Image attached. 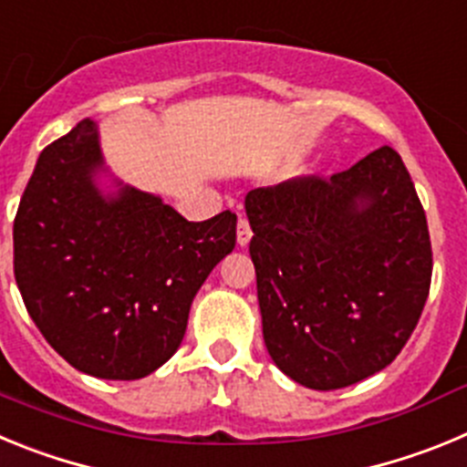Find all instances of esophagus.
<instances>
[{"mask_svg": "<svg viewBox=\"0 0 467 467\" xmlns=\"http://www.w3.org/2000/svg\"><path fill=\"white\" fill-rule=\"evenodd\" d=\"M251 228H249V221L246 218H239V223H237V244L239 246H246V244L251 242Z\"/></svg>", "mask_w": 467, "mask_h": 467, "instance_id": "obj_1", "label": "esophagus"}]
</instances>
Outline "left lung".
Masks as SVG:
<instances>
[{
    "mask_svg": "<svg viewBox=\"0 0 467 467\" xmlns=\"http://www.w3.org/2000/svg\"><path fill=\"white\" fill-rule=\"evenodd\" d=\"M244 209L276 368L306 389L335 390L393 363L432 275L426 213L400 155L381 146L330 179L255 188Z\"/></svg>",
    "mask_w": 467,
    "mask_h": 467,
    "instance_id": "1",
    "label": "left lung"
}]
</instances>
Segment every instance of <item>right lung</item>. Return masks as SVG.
I'll return each mask as SVG.
<instances>
[{
    "instance_id": "add662e5",
    "label": "right lung",
    "mask_w": 467,
    "mask_h": 467,
    "mask_svg": "<svg viewBox=\"0 0 467 467\" xmlns=\"http://www.w3.org/2000/svg\"><path fill=\"white\" fill-rule=\"evenodd\" d=\"M109 174L86 119L46 146L14 221V272L46 342L86 375L141 379L182 347L192 297L237 242V216L192 223Z\"/></svg>"
}]
</instances>
